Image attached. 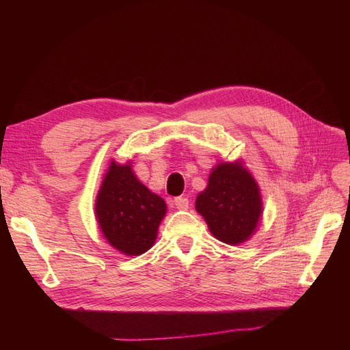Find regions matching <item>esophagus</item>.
Here are the masks:
<instances>
[{"label":"esophagus","instance_id":"obj_1","mask_svg":"<svg viewBox=\"0 0 350 350\" xmlns=\"http://www.w3.org/2000/svg\"><path fill=\"white\" fill-rule=\"evenodd\" d=\"M174 206L180 211H187L189 207V200L187 197H176L174 198Z\"/></svg>","mask_w":350,"mask_h":350}]
</instances>
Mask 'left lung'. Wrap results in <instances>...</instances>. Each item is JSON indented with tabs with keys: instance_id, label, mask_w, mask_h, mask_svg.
I'll list each match as a JSON object with an SVG mask.
<instances>
[{
	"instance_id": "1",
	"label": "left lung",
	"mask_w": 350,
	"mask_h": 350,
	"mask_svg": "<svg viewBox=\"0 0 350 350\" xmlns=\"http://www.w3.org/2000/svg\"><path fill=\"white\" fill-rule=\"evenodd\" d=\"M196 209L217 239L237 245L256 230L262 198L256 180L241 163L224 162L212 170L209 185L196 200Z\"/></svg>"
}]
</instances>
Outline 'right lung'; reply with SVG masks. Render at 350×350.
<instances>
[{
	"label": "right lung",
	"mask_w": 350,
	"mask_h": 350,
	"mask_svg": "<svg viewBox=\"0 0 350 350\" xmlns=\"http://www.w3.org/2000/svg\"><path fill=\"white\" fill-rule=\"evenodd\" d=\"M165 211V202L137 179L131 165L111 163L96 198V217L116 250L128 256L146 252Z\"/></svg>",
	"instance_id": "right-lung-1"
}]
</instances>
